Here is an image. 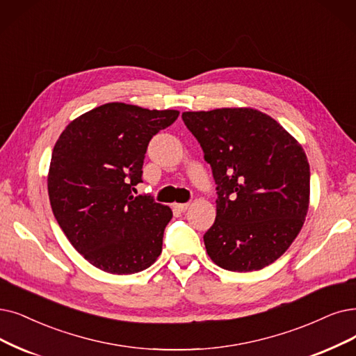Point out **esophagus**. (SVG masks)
Listing matches in <instances>:
<instances>
[{"label":"esophagus","mask_w":356,"mask_h":356,"mask_svg":"<svg viewBox=\"0 0 356 356\" xmlns=\"http://www.w3.org/2000/svg\"><path fill=\"white\" fill-rule=\"evenodd\" d=\"M188 207H190V203H179V204L177 203V204H174V209L178 210V211H187Z\"/></svg>","instance_id":"34e87169"}]
</instances>
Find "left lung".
I'll list each match as a JSON object with an SVG mask.
<instances>
[{"label": "left lung", "mask_w": 356, "mask_h": 356, "mask_svg": "<svg viewBox=\"0 0 356 356\" xmlns=\"http://www.w3.org/2000/svg\"><path fill=\"white\" fill-rule=\"evenodd\" d=\"M216 182V220L204 234L209 257L231 272L276 261L304 225L309 165L301 145L251 108L184 112Z\"/></svg>", "instance_id": "1"}]
</instances>
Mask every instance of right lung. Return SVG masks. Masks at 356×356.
<instances>
[{"label": "right lung", "mask_w": 356, "mask_h": 356, "mask_svg": "<svg viewBox=\"0 0 356 356\" xmlns=\"http://www.w3.org/2000/svg\"><path fill=\"white\" fill-rule=\"evenodd\" d=\"M178 115L112 102L83 113L56 140L48 174L54 216L71 245L106 273L141 272L162 252L172 210L131 191L143 182L149 141Z\"/></svg>", "instance_id": "add662e5"}]
</instances>
